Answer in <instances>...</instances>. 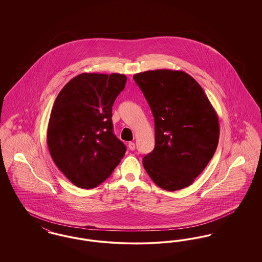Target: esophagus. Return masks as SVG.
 Returning <instances> with one entry per match:
<instances>
[{"instance_id": "34e87169", "label": "esophagus", "mask_w": 262, "mask_h": 262, "mask_svg": "<svg viewBox=\"0 0 262 262\" xmlns=\"http://www.w3.org/2000/svg\"><path fill=\"white\" fill-rule=\"evenodd\" d=\"M128 148L130 150L136 149V144H135V142H128Z\"/></svg>"}]
</instances>
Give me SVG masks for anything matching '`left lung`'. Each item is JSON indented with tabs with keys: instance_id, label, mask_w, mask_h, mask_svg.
Returning a JSON list of instances; mask_svg holds the SVG:
<instances>
[{
	"instance_id": "1",
	"label": "left lung",
	"mask_w": 262,
	"mask_h": 262,
	"mask_svg": "<svg viewBox=\"0 0 262 262\" xmlns=\"http://www.w3.org/2000/svg\"><path fill=\"white\" fill-rule=\"evenodd\" d=\"M134 79L155 123V147L144 156V169L163 189L190 186L217 148V113L198 81L183 71H147Z\"/></svg>"
}]
</instances>
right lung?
<instances>
[{
    "label": "right lung",
    "mask_w": 262,
    "mask_h": 262,
    "mask_svg": "<svg viewBox=\"0 0 262 262\" xmlns=\"http://www.w3.org/2000/svg\"><path fill=\"white\" fill-rule=\"evenodd\" d=\"M125 81L121 74L83 73L71 79L55 100L47 144L56 166L76 187H97L125 155L126 148L114 135L111 118Z\"/></svg>",
    "instance_id": "add662e5"
}]
</instances>
